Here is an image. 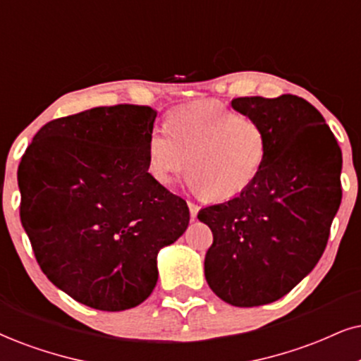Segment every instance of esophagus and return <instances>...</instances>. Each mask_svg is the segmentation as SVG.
<instances>
[{
	"label": "esophagus",
	"instance_id": "1",
	"mask_svg": "<svg viewBox=\"0 0 361 361\" xmlns=\"http://www.w3.org/2000/svg\"><path fill=\"white\" fill-rule=\"evenodd\" d=\"M188 204H189V211H190V219L194 221L195 217H197V212H199V209H201V207H199L197 204L192 202V201H189Z\"/></svg>",
	"mask_w": 361,
	"mask_h": 361
}]
</instances>
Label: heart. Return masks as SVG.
<instances>
[{
    "mask_svg": "<svg viewBox=\"0 0 361 361\" xmlns=\"http://www.w3.org/2000/svg\"><path fill=\"white\" fill-rule=\"evenodd\" d=\"M268 159V137L257 120L217 102L173 109L166 130L147 139V169L159 184H171L188 167L190 182L211 201L238 197L252 185Z\"/></svg>",
    "mask_w": 361,
    "mask_h": 361,
    "instance_id": "1",
    "label": "heart"
}]
</instances>
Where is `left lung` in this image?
Masks as SVG:
<instances>
[{
    "label": "left lung",
    "instance_id": "8db88e82",
    "mask_svg": "<svg viewBox=\"0 0 361 361\" xmlns=\"http://www.w3.org/2000/svg\"><path fill=\"white\" fill-rule=\"evenodd\" d=\"M233 106L264 128L268 159L251 188L197 217L214 235L207 284L226 303L249 308L288 295L317 266L341 202V150L301 97H239Z\"/></svg>",
    "mask_w": 361,
    "mask_h": 361
}]
</instances>
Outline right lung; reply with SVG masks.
<instances>
[{
    "mask_svg": "<svg viewBox=\"0 0 361 361\" xmlns=\"http://www.w3.org/2000/svg\"><path fill=\"white\" fill-rule=\"evenodd\" d=\"M157 110L97 106L55 118L26 147L21 224L50 281L102 311L140 305L157 283V252L184 234L188 202L147 169Z\"/></svg>",
    "mask_w": 361,
    "mask_h": 361,
    "instance_id": "right-lung-1",
    "label": "right lung"
}]
</instances>
